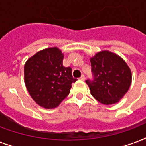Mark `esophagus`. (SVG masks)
I'll return each instance as SVG.
<instances>
[{"label": "esophagus", "instance_id": "34e87169", "mask_svg": "<svg viewBox=\"0 0 146 146\" xmlns=\"http://www.w3.org/2000/svg\"><path fill=\"white\" fill-rule=\"evenodd\" d=\"M79 80H85V76H84V75H82V76L79 78Z\"/></svg>", "mask_w": 146, "mask_h": 146}]
</instances>
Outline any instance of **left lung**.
Instances as JSON below:
<instances>
[{
  "label": "left lung",
  "mask_w": 146,
  "mask_h": 146,
  "mask_svg": "<svg viewBox=\"0 0 146 146\" xmlns=\"http://www.w3.org/2000/svg\"><path fill=\"white\" fill-rule=\"evenodd\" d=\"M94 80H87L90 94L106 105L117 103L131 84V71L121 57L108 50L90 58Z\"/></svg>",
  "instance_id": "8db88e82"
}]
</instances>
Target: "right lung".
Returning a JSON list of instances; mask_svg holds the SVG:
<instances>
[{
  "instance_id": "obj_1",
  "label": "right lung",
  "mask_w": 146,
  "mask_h": 146,
  "mask_svg": "<svg viewBox=\"0 0 146 146\" xmlns=\"http://www.w3.org/2000/svg\"><path fill=\"white\" fill-rule=\"evenodd\" d=\"M63 57L59 48L52 47L38 52L25 64V87L32 99L44 108L59 106L77 80L72 76V69L63 66Z\"/></svg>"
}]
</instances>
